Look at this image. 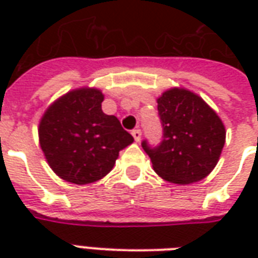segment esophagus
Masks as SVG:
<instances>
[{"mask_svg": "<svg viewBox=\"0 0 258 258\" xmlns=\"http://www.w3.org/2000/svg\"><path fill=\"white\" fill-rule=\"evenodd\" d=\"M131 134H133V137H134L135 142H140V141H141V137H142V133H141V130H140V128L133 130V133H131Z\"/></svg>", "mask_w": 258, "mask_h": 258, "instance_id": "34e87169", "label": "esophagus"}]
</instances>
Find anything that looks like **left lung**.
<instances>
[{
	"instance_id": "1",
	"label": "left lung",
	"mask_w": 258,
	"mask_h": 258,
	"mask_svg": "<svg viewBox=\"0 0 258 258\" xmlns=\"http://www.w3.org/2000/svg\"><path fill=\"white\" fill-rule=\"evenodd\" d=\"M163 127L160 145L142 141L153 170L174 184H192L216 167L225 144V127L217 113L199 95L171 88L157 99Z\"/></svg>"
}]
</instances>
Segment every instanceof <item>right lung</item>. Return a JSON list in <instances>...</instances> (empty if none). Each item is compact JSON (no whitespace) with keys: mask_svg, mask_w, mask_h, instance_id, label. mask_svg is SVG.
I'll list each match as a JSON object with an SVG mask.
<instances>
[{"mask_svg":"<svg viewBox=\"0 0 258 258\" xmlns=\"http://www.w3.org/2000/svg\"><path fill=\"white\" fill-rule=\"evenodd\" d=\"M103 94L79 88L48 107L38 127L40 146L49 167L60 178L77 185L103 178L118 152L133 144V135L116 116L102 112Z\"/></svg>","mask_w":258,"mask_h":258,"instance_id":"obj_1","label":"right lung"}]
</instances>
